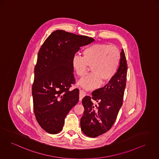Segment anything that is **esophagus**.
<instances>
[{
    "mask_svg": "<svg viewBox=\"0 0 159 159\" xmlns=\"http://www.w3.org/2000/svg\"><path fill=\"white\" fill-rule=\"evenodd\" d=\"M85 93L83 90H80L79 91V100L81 101L82 100V98L85 96Z\"/></svg>",
    "mask_w": 159,
    "mask_h": 159,
    "instance_id": "34e87169",
    "label": "esophagus"
}]
</instances>
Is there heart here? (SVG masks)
<instances>
[{"instance_id":"b5f03b06","label":"heart","mask_w":159,"mask_h":159,"mask_svg":"<svg viewBox=\"0 0 159 159\" xmlns=\"http://www.w3.org/2000/svg\"><path fill=\"white\" fill-rule=\"evenodd\" d=\"M83 57L74 56L72 68L76 75L83 77L91 67L92 73L82 78L79 84L87 90L105 85L114 77L120 66L121 53L119 49L106 43H94L83 51Z\"/></svg>"}]
</instances>
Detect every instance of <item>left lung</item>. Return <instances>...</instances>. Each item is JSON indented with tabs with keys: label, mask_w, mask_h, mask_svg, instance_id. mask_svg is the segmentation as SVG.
<instances>
[{
	"label": "left lung",
	"mask_w": 159,
	"mask_h": 159,
	"mask_svg": "<svg viewBox=\"0 0 159 159\" xmlns=\"http://www.w3.org/2000/svg\"><path fill=\"white\" fill-rule=\"evenodd\" d=\"M127 61L123 49L117 72L103 88L94 91L92 97L82 100L84 115L80 119L82 132L89 137H96L109 131L115 122L123 104L126 82Z\"/></svg>",
	"instance_id": "obj_1"
}]
</instances>
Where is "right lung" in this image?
Returning a JSON list of instances; mask_svg holds the SVG:
<instances>
[{"instance_id":"add662e5","label":"right lung","mask_w":159,"mask_h":159,"mask_svg":"<svg viewBox=\"0 0 159 159\" xmlns=\"http://www.w3.org/2000/svg\"><path fill=\"white\" fill-rule=\"evenodd\" d=\"M94 39L63 30L52 32L39 51L32 86L37 121L49 134L61 132L66 116L79 101L72 59L82 46Z\"/></svg>"}]
</instances>
